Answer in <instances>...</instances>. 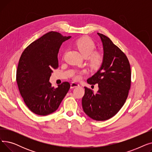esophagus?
<instances>
[{"mask_svg":"<svg viewBox=\"0 0 152 152\" xmlns=\"http://www.w3.org/2000/svg\"><path fill=\"white\" fill-rule=\"evenodd\" d=\"M79 86V84L76 83H72L71 84V89H73V88H75V87H77Z\"/></svg>","mask_w":152,"mask_h":152,"instance_id":"obj_1","label":"esophagus"}]
</instances>
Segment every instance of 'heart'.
<instances>
[{"label":"heart","instance_id":"1","mask_svg":"<svg viewBox=\"0 0 152 152\" xmlns=\"http://www.w3.org/2000/svg\"><path fill=\"white\" fill-rule=\"evenodd\" d=\"M75 46L81 53L84 57H88L90 65L95 68H99L103 63V57L102 54L98 52H94L96 45L92 39L87 37H84L79 39L75 42ZM86 73V70L76 72L73 76L75 80H79L81 76Z\"/></svg>","mask_w":152,"mask_h":152}]
</instances>
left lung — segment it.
I'll list each match as a JSON object with an SVG mask.
<instances>
[{"instance_id": "8db88e82", "label": "left lung", "mask_w": 152, "mask_h": 152, "mask_svg": "<svg viewBox=\"0 0 152 152\" xmlns=\"http://www.w3.org/2000/svg\"><path fill=\"white\" fill-rule=\"evenodd\" d=\"M103 48V61L99 71L87 81L98 84L99 91L84 87L82 105L85 113L96 121H105L120 110L128 96L131 66L124 53L106 36L97 33Z\"/></svg>"}]
</instances>
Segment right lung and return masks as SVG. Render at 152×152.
<instances>
[{"instance_id":"obj_1","label":"right lung","mask_w":152,"mask_h":152,"mask_svg":"<svg viewBox=\"0 0 152 152\" xmlns=\"http://www.w3.org/2000/svg\"><path fill=\"white\" fill-rule=\"evenodd\" d=\"M70 37L50 31L30 44L21 55L16 80L25 104L36 115L53 113L70 88L68 82L57 88L49 82L53 69L58 67L60 47Z\"/></svg>"}]
</instances>
